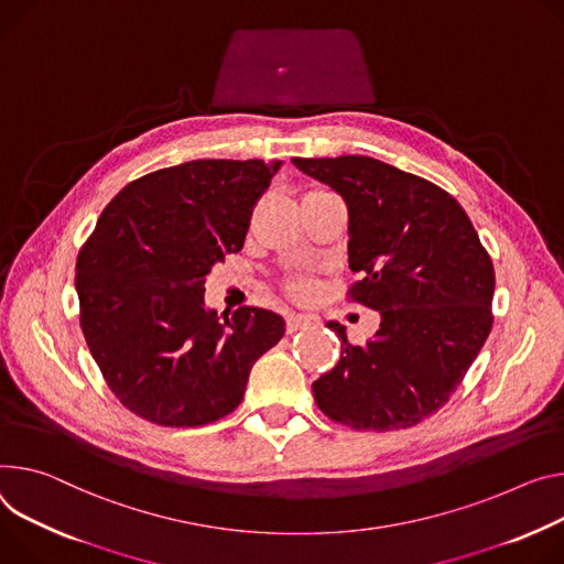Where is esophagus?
<instances>
[{
    "instance_id": "1",
    "label": "esophagus",
    "mask_w": 564,
    "mask_h": 564,
    "mask_svg": "<svg viewBox=\"0 0 564 564\" xmlns=\"http://www.w3.org/2000/svg\"><path fill=\"white\" fill-rule=\"evenodd\" d=\"M311 324H313V317H308V315H299V313H290L288 315V333H294V330L305 328V326H311Z\"/></svg>"
}]
</instances>
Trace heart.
Listing matches in <instances>:
<instances>
[{"label":"heart","instance_id":"b5f03b06","mask_svg":"<svg viewBox=\"0 0 564 564\" xmlns=\"http://www.w3.org/2000/svg\"><path fill=\"white\" fill-rule=\"evenodd\" d=\"M311 290H313V285H311L308 281H305V279H299V281L294 283V292L301 294V296H308Z\"/></svg>","mask_w":564,"mask_h":564}]
</instances>
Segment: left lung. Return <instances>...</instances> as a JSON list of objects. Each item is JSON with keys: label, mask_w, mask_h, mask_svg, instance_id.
Returning a JSON list of instances; mask_svg holds the SVG:
<instances>
[{"label": "left lung", "mask_w": 564, "mask_h": 564, "mask_svg": "<svg viewBox=\"0 0 564 564\" xmlns=\"http://www.w3.org/2000/svg\"><path fill=\"white\" fill-rule=\"evenodd\" d=\"M292 164L337 191L348 209L352 301L380 313L365 344L341 339L313 382L322 412L352 430L393 432L436 414L492 328L495 270L470 218L441 186L365 155Z\"/></svg>", "instance_id": "1"}]
</instances>
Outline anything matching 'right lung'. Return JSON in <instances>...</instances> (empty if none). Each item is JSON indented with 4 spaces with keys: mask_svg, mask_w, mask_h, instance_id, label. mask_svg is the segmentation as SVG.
Instances as JSON below:
<instances>
[{
    "mask_svg": "<svg viewBox=\"0 0 564 564\" xmlns=\"http://www.w3.org/2000/svg\"><path fill=\"white\" fill-rule=\"evenodd\" d=\"M283 162L195 160L128 184L76 261L80 328L112 393L166 427L214 423L285 333L281 315L204 305V281L242 249L253 204Z\"/></svg>",
    "mask_w": 564,
    "mask_h": 564,
    "instance_id": "right-lung-1",
    "label": "right lung"
}]
</instances>
